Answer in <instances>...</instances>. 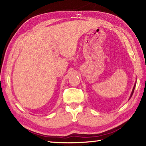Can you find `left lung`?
Here are the masks:
<instances>
[{
    "instance_id": "1",
    "label": "left lung",
    "mask_w": 146,
    "mask_h": 146,
    "mask_svg": "<svg viewBox=\"0 0 146 146\" xmlns=\"http://www.w3.org/2000/svg\"><path fill=\"white\" fill-rule=\"evenodd\" d=\"M135 85H134V88H133V90H132V94H131V97H130V98H131L132 97V96L133 94H134V89H135ZM130 98H129V99H130Z\"/></svg>"
}]
</instances>
